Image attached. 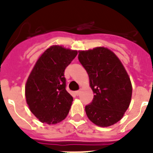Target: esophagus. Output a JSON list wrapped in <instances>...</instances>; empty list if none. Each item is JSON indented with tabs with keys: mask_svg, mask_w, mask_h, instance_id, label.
<instances>
[{
	"mask_svg": "<svg viewBox=\"0 0 153 153\" xmlns=\"http://www.w3.org/2000/svg\"><path fill=\"white\" fill-rule=\"evenodd\" d=\"M80 93H81L80 90H78V91L74 92V94H75V95H76V96H79V94H80Z\"/></svg>",
	"mask_w": 153,
	"mask_h": 153,
	"instance_id": "esophagus-1",
	"label": "esophagus"
}]
</instances>
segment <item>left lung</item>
<instances>
[{
    "label": "left lung",
    "instance_id": "8db88e82",
    "mask_svg": "<svg viewBox=\"0 0 153 153\" xmlns=\"http://www.w3.org/2000/svg\"><path fill=\"white\" fill-rule=\"evenodd\" d=\"M79 60L89 78L94 96L85 107L89 120L99 126H111L121 120L130 105L132 85L115 54L104 47L79 51Z\"/></svg>",
    "mask_w": 153,
    "mask_h": 153
}]
</instances>
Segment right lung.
<instances>
[{
    "mask_svg": "<svg viewBox=\"0 0 153 153\" xmlns=\"http://www.w3.org/2000/svg\"><path fill=\"white\" fill-rule=\"evenodd\" d=\"M77 53L53 45L45 51L33 67L25 95L30 111L42 123L55 124L67 117L73 97L66 90L64 71Z\"/></svg>",
    "mask_w": 153,
    "mask_h": 153,
    "instance_id": "right-lung-1",
    "label": "right lung"
}]
</instances>
